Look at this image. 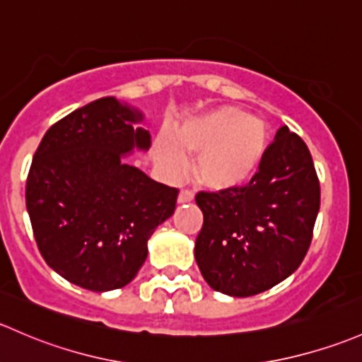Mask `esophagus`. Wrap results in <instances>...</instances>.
I'll return each instance as SVG.
<instances>
[{
    "instance_id": "1",
    "label": "esophagus",
    "mask_w": 362,
    "mask_h": 362,
    "mask_svg": "<svg viewBox=\"0 0 362 362\" xmlns=\"http://www.w3.org/2000/svg\"><path fill=\"white\" fill-rule=\"evenodd\" d=\"M194 199V192L189 191V189H182L180 194H178V203H189V201Z\"/></svg>"
}]
</instances>
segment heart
<instances>
[{"label": "heart", "instance_id": "1", "mask_svg": "<svg viewBox=\"0 0 362 362\" xmlns=\"http://www.w3.org/2000/svg\"><path fill=\"white\" fill-rule=\"evenodd\" d=\"M269 147L265 121L238 107H218L175 128L173 139L156 144L158 163L170 175L185 168V154H197L194 173L215 191L246 184L260 168Z\"/></svg>", "mask_w": 362, "mask_h": 362}]
</instances>
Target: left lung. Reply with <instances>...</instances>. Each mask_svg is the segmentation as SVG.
<instances>
[{
	"instance_id": "left-lung-1",
	"label": "left lung",
	"mask_w": 362,
	"mask_h": 362,
	"mask_svg": "<svg viewBox=\"0 0 362 362\" xmlns=\"http://www.w3.org/2000/svg\"><path fill=\"white\" fill-rule=\"evenodd\" d=\"M203 227L196 257L215 291L251 296L291 276L312 241L321 187L302 139L281 127L264 161L241 187L196 194Z\"/></svg>"
}]
</instances>
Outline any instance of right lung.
I'll return each mask as SVG.
<instances>
[{"instance_id":"1","label":"right lung","mask_w":362,"mask_h":362,"mask_svg":"<svg viewBox=\"0 0 362 362\" xmlns=\"http://www.w3.org/2000/svg\"><path fill=\"white\" fill-rule=\"evenodd\" d=\"M142 114L114 97L76 109L45 133L28 184L30 226L41 257L90 291L127 286L147 258V241L170 218L178 189L123 161L146 151Z\"/></svg>"}]
</instances>
